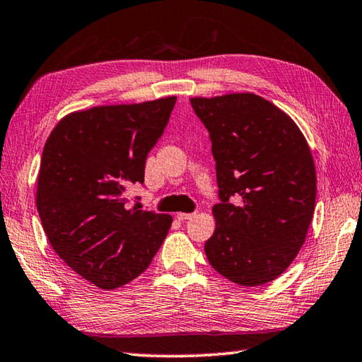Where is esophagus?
<instances>
[{
  "instance_id": "1",
  "label": "esophagus",
  "mask_w": 362,
  "mask_h": 362,
  "mask_svg": "<svg viewBox=\"0 0 362 362\" xmlns=\"http://www.w3.org/2000/svg\"><path fill=\"white\" fill-rule=\"evenodd\" d=\"M195 214H197V213H178V214H176V219L181 221V222H184V221L192 219V217H194Z\"/></svg>"
}]
</instances>
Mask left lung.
I'll list each match as a JSON object with an SVG mask.
<instances>
[{
	"mask_svg": "<svg viewBox=\"0 0 362 362\" xmlns=\"http://www.w3.org/2000/svg\"><path fill=\"white\" fill-rule=\"evenodd\" d=\"M190 104L209 132L221 200L204 254L228 281L260 287L288 268L305 241L317 197L309 145L288 115L257 94Z\"/></svg>",
	"mask_w": 362,
	"mask_h": 362,
	"instance_id": "8db88e82",
	"label": "left lung"
}]
</instances>
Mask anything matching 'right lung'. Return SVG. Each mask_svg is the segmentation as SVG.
<instances>
[{
    "mask_svg": "<svg viewBox=\"0 0 362 362\" xmlns=\"http://www.w3.org/2000/svg\"><path fill=\"white\" fill-rule=\"evenodd\" d=\"M176 98L94 107L67 115L40 159L36 206L69 268L102 290L134 281L153 262L172 216L129 208L126 189L145 181L148 153Z\"/></svg>",
    "mask_w": 362,
    "mask_h": 362,
    "instance_id": "obj_1",
    "label": "right lung"
}]
</instances>
